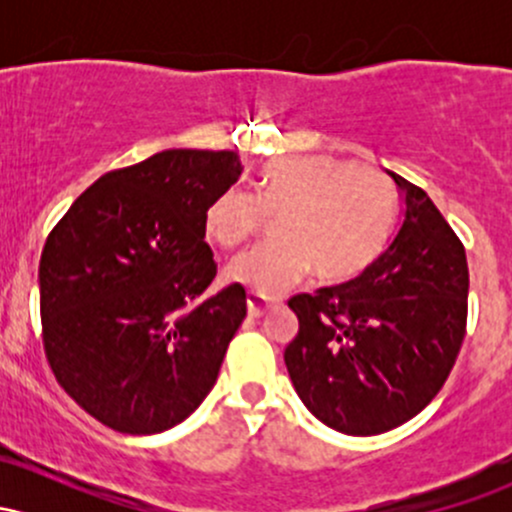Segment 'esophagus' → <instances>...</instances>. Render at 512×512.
Returning <instances> with one entry per match:
<instances>
[{"instance_id":"34e87169","label":"esophagus","mask_w":512,"mask_h":512,"mask_svg":"<svg viewBox=\"0 0 512 512\" xmlns=\"http://www.w3.org/2000/svg\"><path fill=\"white\" fill-rule=\"evenodd\" d=\"M276 305V301H269V298L264 296H257V293H248V310L252 317H260L267 313V310H272Z\"/></svg>"}]
</instances>
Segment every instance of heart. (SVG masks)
I'll use <instances>...</instances> for the list:
<instances>
[{
	"label": "heart",
	"mask_w": 512,
	"mask_h": 512,
	"mask_svg": "<svg viewBox=\"0 0 512 512\" xmlns=\"http://www.w3.org/2000/svg\"><path fill=\"white\" fill-rule=\"evenodd\" d=\"M395 204L380 175L330 156H286L262 166L255 197L231 187L209 204L204 233L221 248L248 240L276 216L274 243L233 257L226 281L257 296L289 291L313 269L344 281L383 248Z\"/></svg>",
	"instance_id": "b5f03b06"
}]
</instances>
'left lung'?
I'll return each instance as SVG.
<instances>
[{
	"mask_svg": "<svg viewBox=\"0 0 512 512\" xmlns=\"http://www.w3.org/2000/svg\"><path fill=\"white\" fill-rule=\"evenodd\" d=\"M399 211L387 245L356 279L298 293L284 361L301 402L346 436H378L438 395L467 327L460 238L421 187L387 170Z\"/></svg>",
	"mask_w": 512,
	"mask_h": 512,
	"instance_id": "left-lung-1",
	"label": "left lung"
}]
</instances>
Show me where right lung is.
Masks as SVG:
<instances>
[{
	"mask_svg": "<svg viewBox=\"0 0 512 512\" xmlns=\"http://www.w3.org/2000/svg\"><path fill=\"white\" fill-rule=\"evenodd\" d=\"M233 151L170 149L98 178L40 255V317L52 373L113 431L178 426L214 387L248 315L216 276L204 214L236 185Z\"/></svg>",
	"mask_w": 512,
	"mask_h": 512,
	"instance_id": "1",
	"label": "right lung"
}]
</instances>
